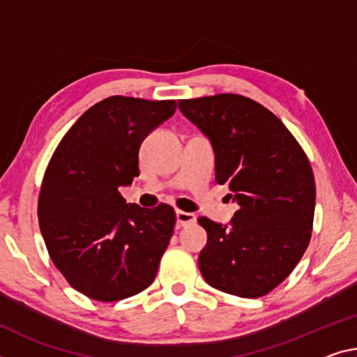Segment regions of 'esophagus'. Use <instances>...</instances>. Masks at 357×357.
Here are the masks:
<instances>
[{
    "label": "esophagus",
    "instance_id": "esophagus-1",
    "mask_svg": "<svg viewBox=\"0 0 357 357\" xmlns=\"http://www.w3.org/2000/svg\"><path fill=\"white\" fill-rule=\"evenodd\" d=\"M194 222H195V214L185 213V211H181V209H178V211H176V225H178V229L179 227H185V225L194 224Z\"/></svg>",
    "mask_w": 357,
    "mask_h": 357
}]
</instances>
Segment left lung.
I'll return each mask as SVG.
<instances>
[{
  "label": "left lung",
  "instance_id": "1",
  "mask_svg": "<svg viewBox=\"0 0 357 357\" xmlns=\"http://www.w3.org/2000/svg\"><path fill=\"white\" fill-rule=\"evenodd\" d=\"M183 114L211 141L216 183L236 202L229 224L199 218L208 234L203 278L245 298L273 291L296 268L311 238L314 176L297 139L273 112L235 93L179 100Z\"/></svg>",
  "mask_w": 357,
  "mask_h": 357
}]
</instances>
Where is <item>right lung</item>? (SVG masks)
I'll list each match as a JSON object with an SVG mask.
<instances>
[{
	"label": "right lung",
	"instance_id": "add662e5",
	"mask_svg": "<svg viewBox=\"0 0 357 357\" xmlns=\"http://www.w3.org/2000/svg\"><path fill=\"white\" fill-rule=\"evenodd\" d=\"M176 111V101L109 97L84 112L44 173L38 218L49 256L84 296L116 302L154 281L176 214L141 208L119 192L139 174L143 139Z\"/></svg>",
	"mask_w": 357,
	"mask_h": 357
}]
</instances>
